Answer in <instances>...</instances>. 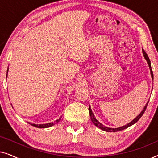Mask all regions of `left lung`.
Segmentation results:
<instances>
[{
	"label": "left lung",
	"mask_w": 158,
	"mask_h": 158,
	"mask_svg": "<svg viewBox=\"0 0 158 158\" xmlns=\"http://www.w3.org/2000/svg\"><path fill=\"white\" fill-rule=\"evenodd\" d=\"M142 53H143V55H144V59L146 60L147 62H148V66L149 68H150V74H151V77H152V78L153 80V73H152V68H151V62H150V60L149 59L148 55H147L145 52H144V49H142ZM149 101H148V103H146V105L144 106V109H142V111H141V113H140L139 115H138L137 117L135 118H134V119L131 121V122H129V124H127V125H124V126H122L121 127H118V128H111V127H106L104 125L101 124V122H99L98 120L96 119V118L95 117L94 113L92 112V110L90 109V106H89V108H88V109H89V113H90V119H91L92 122L94 123V124L95 126H96L97 127H98L99 129H102V130L105 131H108V132H115V131H121V130H123V129H127L129 127L131 126V125H133L134 124H135L136 122H137L138 120L140 118L142 117V116L143 115V114L144 113V111H145L146 110V108H147V106H148V103Z\"/></svg>",
	"instance_id": "8db88e82"
}]
</instances>
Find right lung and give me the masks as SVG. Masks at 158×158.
Segmentation results:
<instances>
[{"label": "right lung", "instance_id": "right-lung-1", "mask_svg": "<svg viewBox=\"0 0 158 158\" xmlns=\"http://www.w3.org/2000/svg\"><path fill=\"white\" fill-rule=\"evenodd\" d=\"M8 70H7V74H6V78H7V75H8ZM60 119H61V117H60L58 119H57L55 121V122H50V123H47V124H32V123H30V122H28L29 124H31V126H34V127H37V128H47V127H50L52 126H53V125H55L56 124H57L58 122H60Z\"/></svg>", "mask_w": 158, "mask_h": 158}]
</instances>
